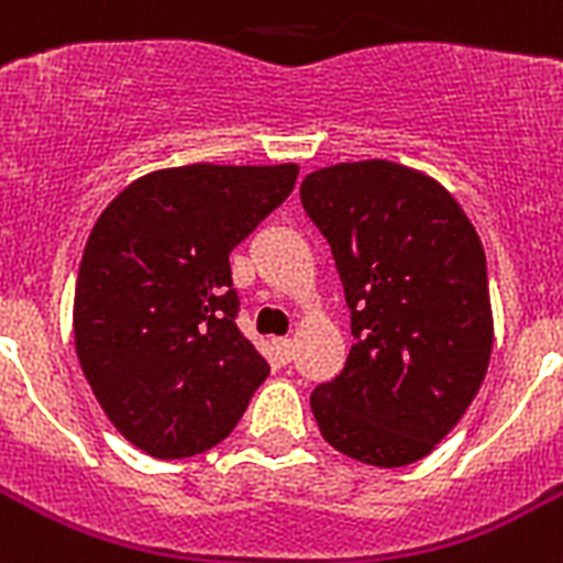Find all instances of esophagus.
I'll return each instance as SVG.
<instances>
[{
	"label": "esophagus",
	"instance_id": "obj_1",
	"mask_svg": "<svg viewBox=\"0 0 563 563\" xmlns=\"http://www.w3.org/2000/svg\"><path fill=\"white\" fill-rule=\"evenodd\" d=\"M274 355L283 361V364H289L291 355H295V341L291 338H274Z\"/></svg>",
	"mask_w": 563,
	"mask_h": 563
}]
</instances>
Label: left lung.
Here are the masks:
<instances>
[{
    "instance_id": "8db88e82",
    "label": "left lung",
    "mask_w": 563,
    "mask_h": 563,
    "mask_svg": "<svg viewBox=\"0 0 563 563\" xmlns=\"http://www.w3.org/2000/svg\"><path fill=\"white\" fill-rule=\"evenodd\" d=\"M300 202L332 249L355 338L309 399L318 428L358 463H416L463 419L492 358L477 231L440 181L382 158L309 173Z\"/></svg>"
}]
</instances>
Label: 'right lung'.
<instances>
[{
    "label": "right lung",
    "instance_id": "obj_1",
    "mask_svg": "<svg viewBox=\"0 0 563 563\" xmlns=\"http://www.w3.org/2000/svg\"><path fill=\"white\" fill-rule=\"evenodd\" d=\"M297 164H190L141 176L91 228L75 344L109 422L144 454L196 456L268 376L236 327L228 254L295 190Z\"/></svg>",
    "mask_w": 563,
    "mask_h": 563
}]
</instances>
